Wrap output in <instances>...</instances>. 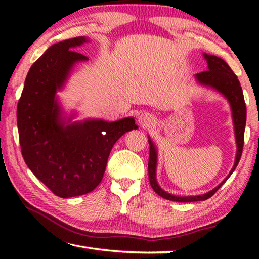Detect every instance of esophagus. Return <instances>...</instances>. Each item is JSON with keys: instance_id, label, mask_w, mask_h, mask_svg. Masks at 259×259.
<instances>
[{"instance_id": "34e87169", "label": "esophagus", "mask_w": 259, "mask_h": 259, "mask_svg": "<svg viewBox=\"0 0 259 259\" xmlns=\"http://www.w3.org/2000/svg\"><path fill=\"white\" fill-rule=\"evenodd\" d=\"M138 121H139L140 124L148 125V123H151V116L148 115V114L144 113V114H142V115L138 117Z\"/></svg>"}]
</instances>
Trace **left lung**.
<instances>
[{
	"label": "left lung",
	"mask_w": 259,
	"mask_h": 259,
	"mask_svg": "<svg viewBox=\"0 0 259 259\" xmlns=\"http://www.w3.org/2000/svg\"><path fill=\"white\" fill-rule=\"evenodd\" d=\"M203 58L207 60L208 71L201 72L195 74L194 77L196 82L200 85L210 88L214 91H217L219 95L224 97L227 103L230 104L231 112H232V121L234 125V135H235V143H236V154L233 168L231 169L230 174L227 175L226 178L219 185H217L211 191H209L204 194L200 195H187L181 196L175 195L171 193H168L161 188L159 183L156 181V166H157V148L152 142L150 136H148V143H150V159H148V178L153 190L157 193L163 199L176 201V202H194V201H204L216 193L221 186L224 184L238 165L240 157L242 155L243 148V139H244V128H245V120H247V108H245V103L243 98L242 88L240 85V82L236 77L235 74L232 71L231 67L226 64L225 60L219 58L217 56L203 54Z\"/></svg>",
	"instance_id": "obj_1"
}]
</instances>
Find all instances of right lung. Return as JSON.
<instances>
[{
  "instance_id": "add662e5",
  "label": "right lung",
  "mask_w": 259,
  "mask_h": 259,
  "mask_svg": "<svg viewBox=\"0 0 259 259\" xmlns=\"http://www.w3.org/2000/svg\"><path fill=\"white\" fill-rule=\"evenodd\" d=\"M90 40L78 36L52 45L29 68L17 106L21 154L35 176L60 198L94 191L102 182L108 155L122 135L135 129L134 117L108 122L74 121L57 93L77 63L89 60L75 48Z\"/></svg>"
}]
</instances>
